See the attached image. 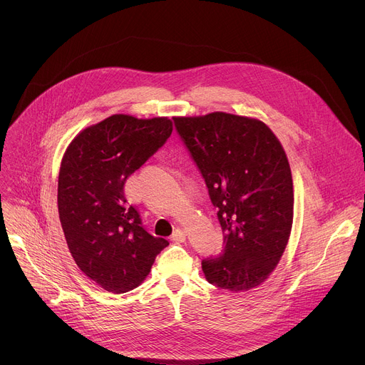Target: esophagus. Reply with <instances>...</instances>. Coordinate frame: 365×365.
I'll list each match as a JSON object with an SVG mask.
<instances>
[{
    "label": "esophagus",
    "instance_id": "1",
    "mask_svg": "<svg viewBox=\"0 0 365 365\" xmlns=\"http://www.w3.org/2000/svg\"><path fill=\"white\" fill-rule=\"evenodd\" d=\"M170 238H172L173 241H176V242H183V241L186 240V232H185L183 230L178 228V230L173 231V234H172Z\"/></svg>",
    "mask_w": 365,
    "mask_h": 365
}]
</instances>
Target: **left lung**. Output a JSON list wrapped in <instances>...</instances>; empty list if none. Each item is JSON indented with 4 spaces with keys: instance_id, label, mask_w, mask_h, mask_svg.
Listing matches in <instances>:
<instances>
[{
    "instance_id": "8db88e82",
    "label": "left lung",
    "mask_w": 365,
    "mask_h": 365,
    "mask_svg": "<svg viewBox=\"0 0 365 365\" xmlns=\"http://www.w3.org/2000/svg\"><path fill=\"white\" fill-rule=\"evenodd\" d=\"M210 197L218 207L224 248L202 259L211 284L238 293L266 282L287 245L293 180L286 153L259 120L211 113L175 117Z\"/></svg>"
}]
</instances>
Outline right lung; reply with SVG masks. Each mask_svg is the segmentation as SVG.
<instances>
[{
	"instance_id": "1",
	"label": "right lung",
	"mask_w": 365,
	"mask_h": 365,
	"mask_svg": "<svg viewBox=\"0 0 365 365\" xmlns=\"http://www.w3.org/2000/svg\"><path fill=\"white\" fill-rule=\"evenodd\" d=\"M172 131L166 117L115 114L82 130L65 151L58 183L61 224L78 267L107 292L135 289L169 245L143 228L124 185Z\"/></svg>"
}]
</instances>
